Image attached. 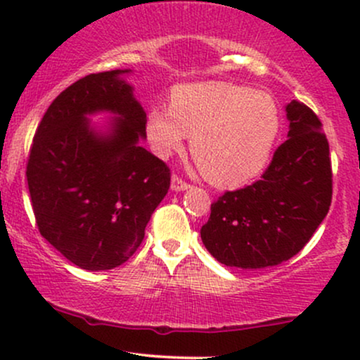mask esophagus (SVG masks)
Here are the masks:
<instances>
[{
	"mask_svg": "<svg viewBox=\"0 0 360 360\" xmlns=\"http://www.w3.org/2000/svg\"><path fill=\"white\" fill-rule=\"evenodd\" d=\"M189 188L188 183H184L179 176H172L171 177V189L172 191H186Z\"/></svg>",
	"mask_w": 360,
	"mask_h": 360,
	"instance_id": "esophagus-1",
	"label": "esophagus"
}]
</instances>
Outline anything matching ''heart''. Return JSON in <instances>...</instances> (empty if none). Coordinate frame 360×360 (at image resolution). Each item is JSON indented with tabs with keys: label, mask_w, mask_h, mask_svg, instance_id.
<instances>
[{
	"label": "heart",
	"mask_w": 360,
	"mask_h": 360,
	"mask_svg": "<svg viewBox=\"0 0 360 360\" xmlns=\"http://www.w3.org/2000/svg\"><path fill=\"white\" fill-rule=\"evenodd\" d=\"M281 130L274 98L225 81L181 84L171 108L148 110L146 134L152 150L166 159L191 135V154L206 179L237 188L255 179L269 164Z\"/></svg>",
	"instance_id": "1"
}]
</instances>
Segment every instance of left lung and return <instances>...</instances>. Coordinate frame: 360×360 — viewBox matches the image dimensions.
I'll list each match as a JSON object with an SVG mask.
<instances>
[{
    "instance_id": "left-lung-1",
    "label": "left lung",
    "mask_w": 360,
    "mask_h": 360,
    "mask_svg": "<svg viewBox=\"0 0 360 360\" xmlns=\"http://www.w3.org/2000/svg\"><path fill=\"white\" fill-rule=\"evenodd\" d=\"M288 140L254 184L212 205L201 240L218 262L262 269L307 245L332 203V164L321 122L303 103L286 105Z\"/></svg>"
}]
</instances>
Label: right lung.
I'll list each match as a JSON object with an SVG mask.
<instances>
[{
	"instance_id": "obj_1",
	"label": "right lung",
	"mask_w": 360,
	"mask_h": 360,
	"mask_svg": "<svg viewBox=\"0 0 360 360\" xmlns=\"http://www.w3.org/2000/svg\"><path fill=\"white\" fill-rule=\"evenodd\" d=\"M130 69L89 74L64 89L35 131L27 181L37 226L86 271L127 262L171 186L169 167L140 146L147 115L123 79ZM115 115L105 127L87 118Z\"/></svg>"
}]
</instances>
